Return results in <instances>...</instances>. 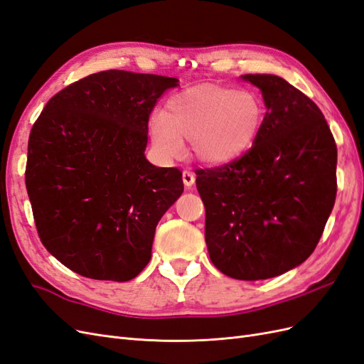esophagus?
I'll use <instances>...</instances> for the list:
<instances>
[{
  "instance_id": "esophagus-1",
  "label": "esophagus",
  "mask_w": 364,
  "mask_h": 364,
  "mask_svg": "<svg viewBox=\"0 0 364 364\" xmlns=\"http://www.w3.org/2000/svg\"><path fill=\"white\" fill-rule=\"evenodd\" d=\"M182 181H183L186 188H191V186L194 185V181H196V174L190 170H183L182 171Z\"/></svg>"
}]
</instances>
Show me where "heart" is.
<instances>
[{"mask_svg": "<svg viewBox=\"0 0 364 364\" xmlns=\"http://www.w3.org/2000/svg\"><path fill=\"white\" fill-rule=\"evenodd\" d=\"M262 121L264 106L255 92L208 83L168 97L162 115L151 117L149 134L164 159L181 156L185 138L197 158L218 165L243 155Z\"/></svg>", "mask_w": 364, "mask_h": 364, "instance_id": "heart-1", "label": "heart"}]
</instances>
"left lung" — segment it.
<instances>
[{
  "mask_svg": "<svg viewBox=\"0 0 364 364\" xmlns=\"http://www.w3.org/2000/svg\"><path fill=\"white\" fill-rule=\"evenodd\" d=\"M267 112L240 158L197 168L205 240L228 277L258 281L299 266L314 252L337 194V146L317 105L282 77L245 74Z\"/></svg>",
  "mask_w": 364,
  "mask_h": 364,
  "instance_id": "obj_1",
  "label": "left lung"
}]
</instances>
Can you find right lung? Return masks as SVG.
Here are the masks:
<instances>
[{"instance_id": "right-lung-1", "label": "right lung", "mask_w": 364, "mask_h": 364, "mask_svg": "<svg viewBox=\"0 0 364 364\" xmlns=\"http://www.w3.org/2000/svg\"><path fill=\"white\" fill-rule=\"evenodd\" d=\"M178 79L95 73L51 97L28 136L26 186L42 245L82 277L124 282L151 257L182 171L150 164L149 117Z\"/></svg>"}]
</instances>
